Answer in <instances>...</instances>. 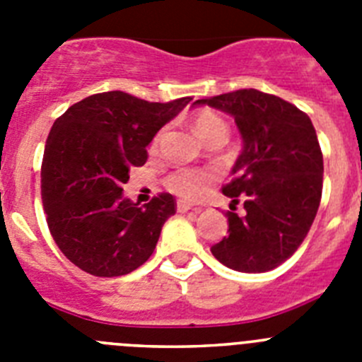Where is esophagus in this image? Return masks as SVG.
<instances>
[{
  "mask_svg": "<svg viewBox=\"0 0 362 362\" xmlns=\"http://www.w3.org/2000/svg\"><path fill=\"white\" fill-rule=\"evenodd\" d=\"M194 206H192L190 203H187V201H177V212H188V210H192ZM199 210V209H196Z\"/></svg>",
  "mask_w": 362,
  "mask_h": 362,
  "instance_id": "1",
  "label": "esophagus"
}]
</instances>
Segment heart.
<instances>
[{
    "instance_id": "1",
    "label": "heart",
    "mask_w": 362,
    "mask_h": 362,
    "mask_svg": "<svg viewBox=\"0 0 362 362\" xmlns=\"http://www.w3.org/2000/svg\"><path fill=\"white\" fill-rule=\"evenodd\" d=\"M194 130L199 136V139L203 143H212L216 139L225 141L226 134H228V124L219 114H216L214 110H201L197 112L196 117H194ZM159 136L156 137L158 143ZM210 181V175L206 172L199 170H190V168H177L172 174H168L166 177V187L170 188L174 194L181 197H187V199H194V197L201 196L206 187V183Z\"/></svg>"
}]
</instances>
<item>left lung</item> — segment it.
Listing matches in <instances>:
<instances>
[{"instance_id":"8db88e82","label":"left lung","mask_w":362,"mask_h":362,"mask_svg":"<svg viewBox=\"0 0 362 362\" xmlns=\"http://www.w3.org/2000/svg\"><path fill=\"white\" fill-rule=\"evenodd\" d=\"M196 105L230 114L243 137L223 194L245 210L226 214L228 235L210 250L232 270H274L305 241L321 203L322 152L312 121L296 105L255 88Z\"/></svg>"}]
</instances>
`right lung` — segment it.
Wrapping results in <instances>:
<instances>
[{
	"instance_id": "right-lung-1",
	"label": "right lung",
	"mask_w": 362,
	"mask_h": 362,
	"mask_svg": "<svg viewBox=\"0 0 362 362\" xmlns=\"http://www.w3.org/2000/svg\"><path fill=\"white\" fill-rule=\"evenodd\" d=\"M192 98L150 103L127 92H101L54 121L41 165V199L54 241L70 263L98 277L141 267L175 214L172 194L145 206L123 197L132 166L146 163L153 136Z\"/></svg>"
}]
</instances>
